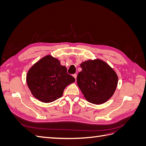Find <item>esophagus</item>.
<instances>
[{
	"label": "esophagus",
	"mask_w": 146,
	"mask_h": 146,
	"mask_svg": "<svg viewBox=\"0 0 146 146\" xmlns=\"http://www.w3.org/2000/svg\"><path fill=\"white\" fill-rule=\"evenodd\" d=\"M72 76L75 78V79H76V78H77V74H73V75H72Z\"/></svg>",
	"instance_id": "esophagus-1"
}]
</instances>
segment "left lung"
<instances>
[{
  "label": "left lung",
  "instance_id": "1",
  "mask_svg": "<svg viewBox=\"0 0 146 146\" xmlns=\"http://www.w3.org/2000/svg\"><path fill=\"white\" fill-rule=\"evenodd\" d=\"M82 71L77 82L85 99L93 104H102L113 95L117 87L116 73L105 61L96 59L80 64Z\"/></svg>",
  "mask_w": 146,
  "mask_h": 146
}]
</instances>
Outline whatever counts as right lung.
<instances>
[{
	"label": "right lung",
	"instance_id": "right-lung-1",
	"mask_svg": "<svg viewBox=\"0 0 146 146\" xmlns=\"http://www.w3.org/2000/svg\"><path fill=\"white\" fill-rule=\"evenodd\" d=\"M75 82L60 61L50 55L39 60L27 72V83L35 98L42 102H52L60 98L64 88Z\"/></svg>",
	"mask_w": 146,
	"mask_h": 146
}]
</instances>
